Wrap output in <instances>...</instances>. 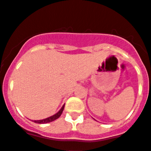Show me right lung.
I'll return each instance as SVG.
<instances>
[{
	"mask_svg": "<svg viewBox=\"0 0 151 151\" xmlns=\"http://www.w3.org/2000/svg\"><path fill=\"white\" fill-rule=\"evenodd\" d=\"M64 107H65V105L62 106V107L60 109V110H59L58 113H56L55 114H54L53 116H49V117L48 118H45V119H40V120H33V122H35V123H36L42 124V123H50V122L54 121V120L58 119V118L62 115V112H63V109H64Z\"/></svg>",
	"mask_w": 151,
	"mask_h": 151,
	"instance_id": "obj_1",
	"label": "right lung"
}]
</instances>
